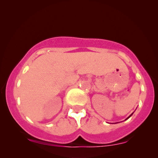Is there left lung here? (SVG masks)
<instances>
[{
	"label": "left lung",
	"mask_w": 158,
	"mask_h": 158,
	"mask_svg": "<svg viewBox=\"0 0 158 158\" xmlns=\"http://www.w3.org/2000/svg\"><path fill=\"white\" fill-rule=\"evenodd\" d=\"M133 114H132L131 115H130V116H128V117H127V118H126V119H127V118H129L130 117V116H132V115H133Z\"/></svg>",
	"instance_id": "8db88e82"
}]
</instances>
